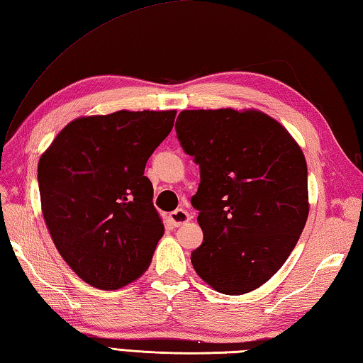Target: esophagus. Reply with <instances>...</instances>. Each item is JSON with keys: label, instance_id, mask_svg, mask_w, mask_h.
<instances>
[{"label": "esophagus", "instance_id": "1", "mask_svg": "<svg viewBox=\"0 0 363 363\" xmlns=\"http://www.w3.org/2000/svg\"><path fill=\"white\" fill-rule=\"evenodd\" d=\"M169 220H172V223H173L174 226H182V225H186V223L190 222L191 216L189 214L187 211L176 209V211H173V212H169Z\"/></svg>", "mask_w": 363, "mask_h": 363}]
</instances>
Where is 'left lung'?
<instances>
[{"label": "left lung", "mask_w": 363, "mask_h": 363, "mask_svg": "<svg viewBox=\"0 0 363 363\" xmlns=\"http://www.w3.org/2000/svg\"><path fill=\"white\" fill-rule=\"evenodd\" d=\"M176 133L200 165L191 206L203 244L195 272L222 294L259 288L285 264L307 223V162L297 141L259 110H184Z\"/></svg>", "instance_id": "left-lung-1"}]
</instances>
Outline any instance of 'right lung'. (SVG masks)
I'll return each instance as SVG.
<instances>
[{
    "label": "right lung",
    "instance_id": "right-lung-1",
    "mask_svg": "<svg viewBox=\"0 0 363 363\" xmlns=\"http://www.w3.org/2000/svg\"><path fill=\"white\" fill-rule=\"evenodd\" d=\"M176 110L80 116L40 155L42 216L62 259L88 285L119 289L151 264L163 223L145 167Z\"/></svg>",
    "mask_w": 363,
    "mask_h": 363
}]
</instances>
